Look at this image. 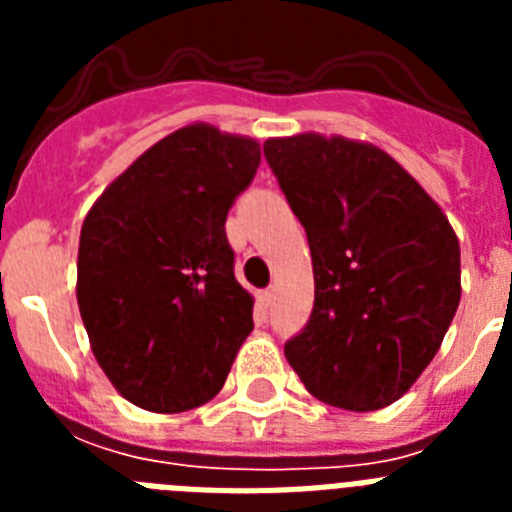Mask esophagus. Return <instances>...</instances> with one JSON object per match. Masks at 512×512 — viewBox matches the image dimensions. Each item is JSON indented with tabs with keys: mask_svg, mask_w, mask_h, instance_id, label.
<instances>
[{
	"mask_svg": "<svg viewBox=\"0 0 512 512\" xmlns=\"http://www.w3.org/2000/svg\"><path fill=\"white\" fill-rule=\"evenodd\" d=\"M271 297H274V292H271V289H261L259 295H256V302H259L261 310H266V307L271 305Z\"/></svg>",
	"mask_w": 512,
	"mask_h": 512,
	"instance_id": "1",
	"label": "esophagus"
}]
</instances>
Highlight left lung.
<instances>
[{
  "label": "left lung",
  "mask_w": 512,
  "mask_h": 512,
  "mask_svg": "<svg viewBox=\"0 0 512 512\" xmlns=\"http://www.w3.org/2000/svg\"><path fill=\"white\" fill-rule=\"evenodd\" d=\"M264 156L315 274L310 320L284 356L333 408H387L431 364L459 307L454 228L377 146L305 133L266 140Z\"/></svg>",
  "instance_id": "obj_1"
}]
</instances>
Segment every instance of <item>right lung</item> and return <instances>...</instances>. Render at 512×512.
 Listing matches in <instances>:
<instances>
[{"instance_id": "1", "label": "right lung", "mask_w": 512, "mask_h": 512, "mask_svg": "<svg viewBox=\"0 0 512 512\" xmlns=\"http://www.w3.org/2000/svg\"><path fill=\"white\" fill-rule=\"evenodd\" d=\"M259 164L256 140L189 125L117 176L81 225V320L102 372L138 408L205 405L253 330L225 217Z\"/></svg>"}]
</instances>
